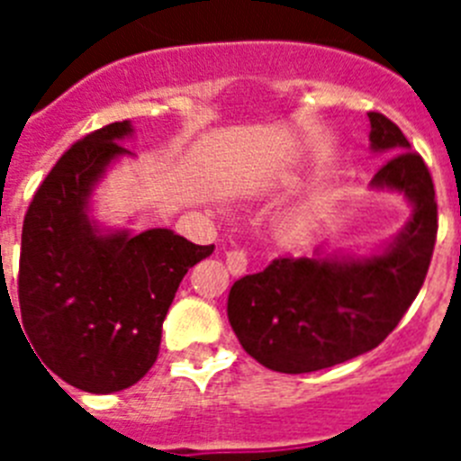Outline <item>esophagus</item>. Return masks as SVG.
<instances>
[{"instance_id": "obj_1", "label": "esophagus", "mask_w": 461, "mask_h": 461, "mask_svg": "<svg viewBox=\"0 0 461 461\" xmlns=\"http://www.w3.org/2000/svg\"><path fill=\"white\" fill-rule=\"evenodd\" d=\"M226 266L230 270V275H244L247 267H249V258L244 254L242 249H233V251H226Z\"/></svg>"}]
</instances>
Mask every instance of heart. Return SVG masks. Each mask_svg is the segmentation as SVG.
Instances as JSON below:
<instances>
[{
    "mask_svg": "<svg viewBox=\"0 0 461 461\" xmlns=\"http://www.w3.org/2000/svg\"><path fill=\"white\" fill-rule=\"evenodd\" d=\"M309 226H312L309 212L304 210L288 212V214H284V217L276 221V238H279L281 242L295 244L309 233Z\"/></svg>",
    "mask_w": 461,
    "mask_h": 461,
    "instance_id": "1",
    "label": "heart"
}]
</instances>
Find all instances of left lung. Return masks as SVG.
Segmentation results:
<instances>
[{
  "label": "left lung",
  "mask_w": 461,
  "mask_h": 461,
  "mask_svg": "<svg viewBox=\"0 0 461 461\" xmlns=\"http://www.w3.org/2000/svg\"><path fill=\"white\" fill-rule=\"evenodd\" d=\"M374 152L393 157L374 189L404 194L413 212L383 251L356 256H279L228 293V321L263 367L307 374L372 351L397 328L422 288L437 242V198L429 168L394 122L367 113Z\"/></svg>",
  "instance_id": "obj_1"
}]
</instances>
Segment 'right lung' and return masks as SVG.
<instances>
[{
    "label": "right lung",
    "instance_id": "right-lung-1",
    "mask_svg": "<svg viewBox=\"0 0 461 461\" xmlns=\"http://www.w3.org/2000/svg\"><path fill=\"white\" fill-rule=\"evenodd\" d=\"M131 133V122H113L73 142L23 223L20 330L48 374L94 394L149 372L182 276L214 251L168 228L104 233L89 219V195L115 158L131 154L120 145Z\"/></svg>",
    "mask_w": 461,
    "mask_h": 461
}]
</instances>
